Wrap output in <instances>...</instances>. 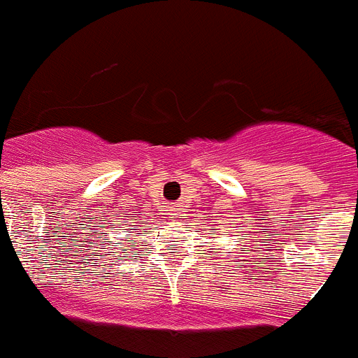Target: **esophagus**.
<instances>
[{
  "label": "esophagus",
  "mask_w": 358,
  "mask_h": 358,
  "mask_svg": "<svg viewBox=\"0 0 358 358\" xmlns=\"http://www.w3.org/2000/svg\"><path fill=\"white\" fill-rule=\"evenodd\" d=\"M177 210H179V208H170V210H169L170 211V213H169L170 215V217H169L170 220H176V218H177Z\"/></svg>",
  "instance_id": "1"
}]
</instances>
